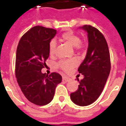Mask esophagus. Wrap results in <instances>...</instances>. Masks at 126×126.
<instances>
[{"mask_svg":"<svg viewBox=\"0 0 126 126\" xmlns=\"http://www.w3.org/2000/svg\"><path fill=\"white\" fill-rule=\"evenodd\" d=\"M69 80H70V78H67V77H66V76L63 77V81H65V82H69Z\"/></svg>","mask_w":126,"mask_h":126,"instance_id":"1","label":"esophagus"}]
</instances>
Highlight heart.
Listing matches in <instances>:
<instances>
[{"label": "heart", "instance_id": "heart-1", "mask_svg": "<svg viewBox=\"0 0 126 126\" xmlns=\"http://www.w3.org/2000/svg\"><path fill=\"white\" fill-rule=\"evenodd\" d=\"M61 40L69 44L70 46L75 47L77 50H81L83 48V44H81V39L77 34L74 32H66L63 33L61 37ZM49 54L51 57H54L56 53V42L55 40H52L49 44L48 47ZM78 63V60L76 57L71 58L69 59L62 61L59 63V66L61 68L66 71H69L71 69L77 65Z\"/></svg>", "mask_w": 126, "mask_h": 126}]
</instances>
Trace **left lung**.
Here are the masks:
<instances>
[{"mask_svg": "<svg viewBox=\"0 0 126 126\" xmlns=\"http://www.w3.org/2000/svg\"><path fill=\"white\" fill-rule=\"evenodd\" d=\"M88 33L87 53L78 68L84 78L79 82L78 89L71 93V100L76 105L88 106L99 97L111 70L109 47L102 33L91 26L79 28Z\"/></svg>", "mask_w": 126, "mask_h": 126, "instance_id": "1", "label": "left lung"}]
</instances>
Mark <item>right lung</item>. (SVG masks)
Returning <instances> with one entry per match:
<instances>
[{
	"mask_svg": "<svg viewBox=\"0 0 126 126\" xmlns=\"http://www.w3.org/2000/svg\"><path fill=\"white\" fill-rule=\"evenodd\" d=\"M57 30L35 26L23 35L19 42L15 61V76L26 98L37 105L51 102L55 88L62 81L58 73H42L49 57L48 47Z\"/></svg>",
	"mask_w": 126,
	"mask_h": 126,
	"instance_id": "1",
	"label": "right lung"
}]
</instances>
